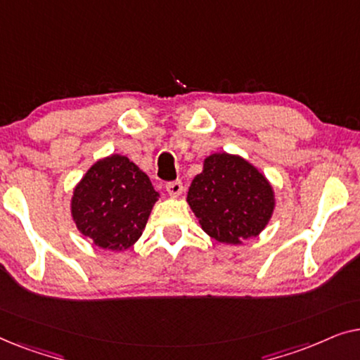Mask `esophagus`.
Masks as SVG:
<instances>
[{"instance_id":"34e87169","label":"esophagus","mask_w":360,"mask_h":360,"mask_svg":"<svg viewBox=\"0 0 360 360\" xmlns=\"http://www.w3.org/2000/svg\"><path fill=\"white\" fill-rule=\"evenodd\" d=\"M167 191H169L170 196H179L181 195V191H184V184H181L180 180H174V181H169V184L165 185Z\"/></svg>"}]
</instances>
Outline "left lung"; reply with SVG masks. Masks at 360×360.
Wrapping results in <instances>:
<instances>
[{
	"mask_svg": "<svg viewBox=\"0 0 360 360\" xmlns=\"http://www.w3.org/2000/svg\"><path fill=\"white\" fill-rule=\"evenodd\" d=\"M186 201L205 233L226 244L255 238L274 211V191L265 176L229 154H213L205 160Z\"/></svg>",
	"mask_w": 360,
	"mask_h": 360,
	"instance_id": "left-lung-1",
	"label": "left lung"
}]
</instances>
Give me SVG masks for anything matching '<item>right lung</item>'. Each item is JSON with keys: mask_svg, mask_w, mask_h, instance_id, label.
<instances>
[{"mask_svg": "<svg viewBox=\"0 0 360 360\" xmlns=\"http://www.w3.org/2000/svg\"><path fill=\"white\" fill-rule=\"evenodd\" d=\"M159 193L149 176L124 155L96 162L72 198L78 231L103 249L122 250L141 238Z\"/></svg>", "mask_w": 360, "mask_h": 360, "instance_id": "1", "label": "right lung"}]
</instances>
